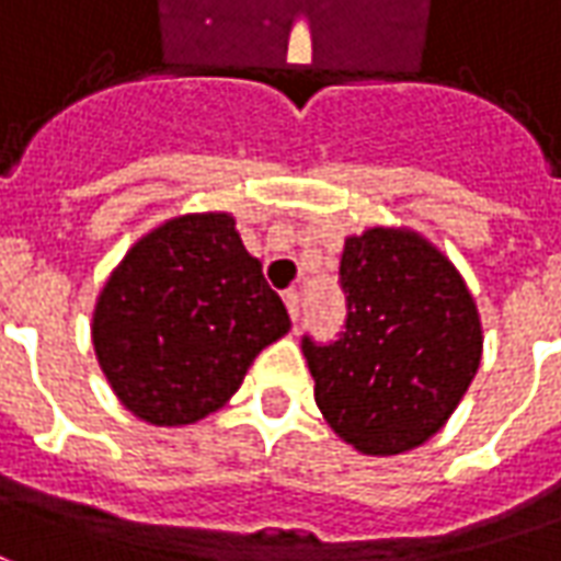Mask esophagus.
Returning <instances> with one entry per match:
<instances>
[{
    "instance_id": "obj_1",
    "label": "esophagus",
    "mask_w": 561,
    "mask_h": 561,
    "mask_svg": "<svg viewBox=\"0 0 561 561\" xmlns=\"http://www.w3.org/2000/svg\"><path fill=\"white\" fill-rule=\"evenodd\" d=\"M282 300H285V307H288L291 321H297V316H300V294L294 291V288H288V291L282 294Z\"/></svg>"
}]
</instances>
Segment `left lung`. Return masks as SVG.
Wrapping results in <instances>:
<instances>
[{
	"label": "left lung",
	"instance_id": "1",
	"mask_svg": "<svg viewBox=\"0 0 561 561\" xmlns=\"http://www.w3.org/2000/svg\"><path fill=\"white\" fill-rule=\"evenodd\" d=\"M346 331L304 336L316 403L364 456H401L444 428L483 355V328L461 273L413 230L370 227L340 257Z\"/></svg>",
	"mask_w": 561,
	"mask_h": 561
}]
</instances>
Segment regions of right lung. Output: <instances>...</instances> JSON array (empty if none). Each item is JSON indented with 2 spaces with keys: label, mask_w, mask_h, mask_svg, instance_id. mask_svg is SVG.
I'll list each match as a JSON object with an SVG mask.
<instances>
[{
  "label": "right lung",
  "mask_w": 561,
  "mask_h": 561,
  "mask_svg": "<svg viewBox=\"0 0 561 561\" xmlns=\"http://www.w3.org/2000/svg\"><path fill=\"white\" fill-rule=\"evenodd\" d=\"M291 319L227 213L179 215L112 270L93 309V348L117 401L151 425H191L225 407L257 352Z\"/></svg>",
  "instance_id": "1"
}]
</instances>
